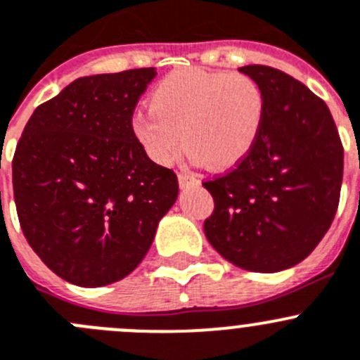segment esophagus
I'll return each instance as SVG.
<instances>
[{
  "instance_id": "obj_1",
  "label": "esophagus",
  "mask_w": 360,
  "mask_h": 360,
  "mask_svg": "<svg viewBox=\"0 0 360 360\" xmlns=\"http://www.w3.org/2000/svg\"><path fill=\"white\" fill-rule=\"evenodd\" d=\"M178 184H180V189H187V187L198 186V184H200V180L189 173H180L178 174Z\"/></svg>"
}]
</instances>
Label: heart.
<instances>
[{
  "mask_svg": "<svg viewBox=\"0 0 360 360\" xmlns=\"http://www.w3.org/2000/svg\"><path fill=\"white\" fill-rule=\"evenodd\" d=\"M264 117L266 96L253 78L191 68L158 82L151 107L131 115V134L160 166L173 164L187 143L194 160L232 169L255 148Z\"/></svg>",
  "mask_w": 360,
  "mask_h": 360,
  "instance_id": "obj_1",
  "label": "heart"
}]
</instances>
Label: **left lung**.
Instances as JSON below:
<instances>
[{"label": "left lung", "instance_id": "left-lung-1", "mask_svg": "<svg viewBox=\"0 0 360 360\" xmlns=\"http://www.w3.org/2000/svg\"><path fill=\"white\" fill-rule=\"evenodd\" d=\"M266 96L252 153L203 184L214 198L205 219L212 248L237 268L276 273L302 262L330 229L342 182V146L325 101L269 65H245Z\"/></svg>", "mask_w": 360, "mask_h": 360}]
</instances>
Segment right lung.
<instances>
[{"label": "right lung", "mask_w": 360, "mask_h": 360, "mask_svg": "<svg viewBox=\"0 0 360 360\" xmlns=\"http://www.w3.org/2000/svg\"><path fill=\"white\" fill-rule=\"evenodd\" d=\"M153 68L82 77L39 105L12 160L28 245L65 282L130 275L178 198L176 174L144 153L131 115Z\"/></svg>", "instance_id": "right-lung-1"}]
</instances>
